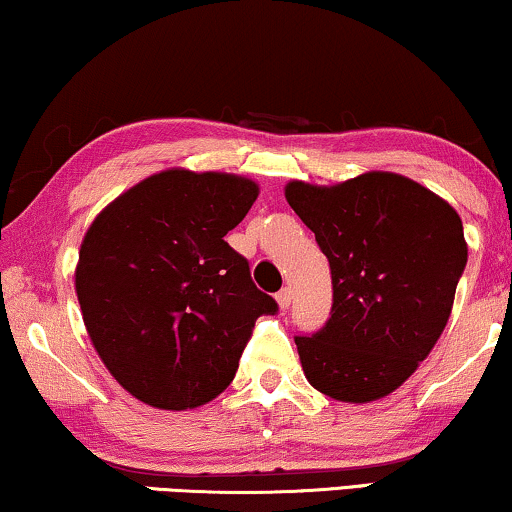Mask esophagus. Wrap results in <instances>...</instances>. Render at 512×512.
<instances>
[{
  "label": "esophagus",
  "mask_w": 512,
  "mask_h": 512,
  "mask_svg": "<svg viewBox=\"0 0 512 512\" xmlns=\"http://www.w3.org/2000/svg\"><path fill=\"white\" fill-rule=\"evenodd\" d=\"M276 301H278V306L283 308H290V304H292V290L290 287H283V290H280L278 294H276Z\"/></svg>",
  "instance_id": "1"
}]
</instances>
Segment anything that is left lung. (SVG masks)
Here are the masks:
<instances>
[{
    "instance_id": "left-lung-1",
    "label": "left lung",
    "mask_w": 512,
    "mask_h": 512,
    "mask_svg": "<svg viewBox=\"0 0 512 512\" xmlns=\"http://www.w3.org/2000/svg\"><path fill=\"white\" fill-rule=\"evenodd\" d=\"M285 197L315 234L334 290L325 325L294 336L308 383L338 401L387 397L448 325L469 255L462 220L387 171L334 187L294 181Z\"/></svg>"
}]
</instances>
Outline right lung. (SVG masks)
Here are the masks:
<instances>
[{
    "label": "right lung",
    "mask_w": 512,
    "mask_h": 512,
    "mask_svg": "<svg viewBox=\"0 0 512 512\" xmlns=\"http://www.w3.org/2000/svg\"><path fill=\"white\" fill-rule=\"evenodd\" d=\"M255 199L248 178L171 169L120 194L90 225L78 304L106 369L136 399L164 410L215 399L255 320L278 313L225 241Z\"/></svg>",
    "instance_id": "add662e5"
}]
</instances>
